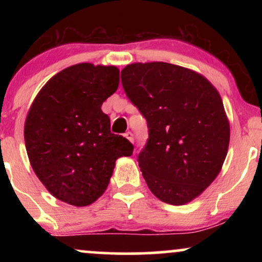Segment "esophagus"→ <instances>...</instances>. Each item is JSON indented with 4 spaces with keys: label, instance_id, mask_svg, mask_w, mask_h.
Masks as SVG:
<instances>
[{
    "label": "esophagus",
    "instance_id": "1",
    "mask_svg": "<svg viewBox=\"0 0 262 262\" xmlns=\"http://www.w3.org/2000/svg\"><path fill=\"white\" fill-rule=\"evenodd\" d=\"M124 137L127 138V139L130 141V143H133V141H134V137H133V133H132V132H127V133L124 134Z\"/></svg>",
    "mask_w": 262,
    "mask_h": 262
}]
</instances>
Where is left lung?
Returning <instances> with one entry per match:
<instances>
[{"instance_id": "8db88e82", "label": "left lung", "mask_w": 262, "mask_h": 262, "mask_svg": "<svg viewBox=\"0 0 262 262\" xmlns=\"http://www.w3.org/2000/svg\"><path fill=\"white\" fill-rule=\"evenodd\" d=\"M125 93L148 121L139 166L159 200L182 206L221 172L230 140L223 101L203 75L169 62H134L122 70Z\"/></svg>"}]
</instances>
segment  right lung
Masks as SVG:
<instances>
[{
  "mask_svg": "<svg viewBox=\"0 0 262 262\" xmlns=\"http://www.w3.org/2000/svg\"><path fill=\"white\" fill-rule=\"evenodd\" d=\"M119 69L81 62L64 69L35 96L25 123L32 169L54 197L89 206L106 191L116 160L133 145L111 133L102 103L117 91Z\"/></svg>",
  "mask_w": 262,
  "mask_h": 262,
  "instance_id": "obj_1",
  "label": "right lung"
}]
</instances>
